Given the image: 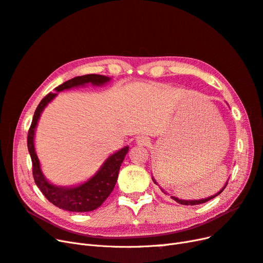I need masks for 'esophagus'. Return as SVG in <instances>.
<instances>
[{
  "label": "esophagus",
  "mask_w": 263,
  "mask_h": 263,
  "mask_svg": "<svg viewBox=\"0 0 263 263\" xmlns=\"http://www.w3.org/2000/svg\"><path fill=\"white\" fill-rule=\"evenodd\" d=\"M149 138H147L146 136H138L136 138V144L138 146H147L149 144Z\"/></svg>",
  "instance_id": "obj_1"
}]
</instances>
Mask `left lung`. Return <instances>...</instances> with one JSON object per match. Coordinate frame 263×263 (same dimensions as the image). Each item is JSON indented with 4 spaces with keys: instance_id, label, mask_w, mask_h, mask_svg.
I'll list each match as a JSON object with an SVG mask.
<instances>
[{
    "instance_id": "obj_1",
    "label": "left lung",
    "mask_w": 263,
    "mask_h": 263,
    "mask_svg": "<svg viewBox=\"0 0 263 263\" xmlns=\"http://www.w3.org/2000/svg\"><path fill=\"white\" fill-rule=\"evenodd\" d=\"M153 181L155 182V184L159 185L158 183L156 182V180L154 179V177H153ZM227 183H228V180H227V182L225 183V185L222 186V187H221V190H219L216 194H214V195H212V196H210V197H206V198H201V200H182V198H178V197H176V196H171V198H172V200L176 201V202H178V203L182 204V205H197V204H203V203H205V202H209V201H211L212 198L216 197L217 195H219V194L222 192V191L225 190V187H226V185H227ZM160 189H161V191H162V192H163L164 194H168V193H166L165 191H164L162 187H160Z\"/></svg>"
}]
</instances>
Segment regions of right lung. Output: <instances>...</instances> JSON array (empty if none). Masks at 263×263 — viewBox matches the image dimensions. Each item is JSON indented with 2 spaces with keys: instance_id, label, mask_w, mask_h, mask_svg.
Masks as SVG:
<instances>
[{
  "instance_id": "add662e5",
  "label": "right lung",
  "mask_w": 263,
  "mask_h": 263,
  "mask_svg": "<svg viewBox=\"0 0 263 263\" xmlns=\"http://www.w3.org/2000/svg\"><path fill=\"white\" fill-rule=\"evenodd\" d=\"M112 78L101 76V74H86L81 77H76L73 79L66 81L55 87V91L61 92L73 87L85 86L87 84H92L94 86H102L108 83ZM57 93H49L39 103L31 122L30 128L27 136V147L29 155L33 162V176L36 185L42 191V193L50 203L69 212H90L97 210L103 204L116 184L118 178L119 168L124 161L125 156L128 153V146L117 150L116 153L110 155L106 160L103 162L101 168L95 172V174L73 186H62L55 185L49 182L44 176L42 171L41 162L36 154L35 149V132L38 125V121L45 107L57 97Z\"/></svg>"
}]
</instances>
